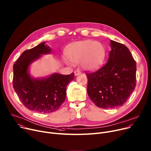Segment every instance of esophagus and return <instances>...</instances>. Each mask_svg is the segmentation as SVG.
<instances>
[{"label": "esophagus", "mask_w": 151, "mask_h": 151, "mask_svg": "<svg viewBox=\"0 0 151 151\" xmlns=\"http://www.w3.org/2000/svg\"><path fill=\"white\" fill-rule=\"evenodd\" d=\"M74 74H75L76 76H77L81 74V72H80L79 70H76V71H74Z\"/></svg>", "instance_id": "obj_1"}]
</instances>
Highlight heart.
Listing matches in <instances>:
<instances>
[{
  "instance_id": "1",
  "label": "heart",
  "mask_w": 151,
  "mask_h": 151,
  "mask_svg": "<svg viewBox=\"0 0 151 151\" xmlns=\"http://www.w3.org/2000/svg\"><path fill=\"white\" fill-rule=\"evenodd\" d=\"M66 57L63 61L67 65L77 63L87 71H94L102 64L106 55L103 45L91 40H80L68 45L65 51Z\"/></svg>"
}]
</instances>
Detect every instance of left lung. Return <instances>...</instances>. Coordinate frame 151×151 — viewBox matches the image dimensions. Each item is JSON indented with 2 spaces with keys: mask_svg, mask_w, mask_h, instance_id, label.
Instances as JSON below:
<instances>
[{
  "mask_svg": "<svg viewBox=\"0 0 151 151\" xmlns=\"http://www.w3.org/2000/svg\"><path fill=\"white\" fill-rule=\"evenodd\" d=\"M107 63L87 74V92L95 105L103 109L122 106L135 89L136 62L126 46L111 40Z\"/></svg>",
  "mask_w": 151,
  "mask_h": 151,
  "instance_id": "left-lung-1",
  "label": "left lung"
}]
</instances>
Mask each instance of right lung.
<instances>
[{
	"label": "right lung",
	"mask_w": 151,
	"mask_h": 151,
	"mask_svg": "<svg viewBox=\"0 0 151 151\" xmlns=\"http://www.w3.org/2000/svg\"><path fill=\"white\" fill-rule=\"evenodd\" d=\"M45 43L25 51L13 66V88L20 100L31 111L42 114L59 109L66 98V86L74 78V73H53L38 78L31 75V65L52 52Z\"/></svg>",
	"instance_id": "add662e5"
}]
</instances>
